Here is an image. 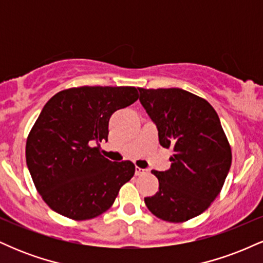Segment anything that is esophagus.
Here are the masks:
<instances>
[{"label": "esophagus", "instance_id": "34e87169", "mask_svg": "<svg viewBox=\"0 0 263 263\" xmlns=\"http://www.w3.org/2000/svg\"><path fill=\"white\" fill-rule=\"evenodd\" d=\"M136 176H144V174L148 173V171L147 170H142L140 167H136V171H135Z\"/></svg>", "mask_w": 263, "mask_h": 263}]
</instances>
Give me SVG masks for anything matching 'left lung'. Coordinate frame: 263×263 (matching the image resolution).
<instances>
[{
    "mask_svg": "<svg viewBox=\"0 0 263 263\" xmlns=\"http://www.w3.org/2000/svg\"><path fill=\"white\" fill-rule=\"evenodd\" d=\"M138 90L142 106L158 129L159 143L173 148L170 170L152 171L159 190L144 203L164 221H188L221 192L231 167L230 143L205 99L178 87Z\"/></svg>",
    "mask_w": 263,
    "mask_h": 263,
    "instance_id": "8db88e82",
    "label": "left lung"
}]
</instances>
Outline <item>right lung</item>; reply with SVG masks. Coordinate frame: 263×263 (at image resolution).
I'll use <instances>...</instances> for the list:
<instances>
[{"label": "right lung", "mask_w": 263, "mask_h": 263, "mask_svg": "<svg viewBox=\"0 0 263 263\" xmlns=\"http://www.w3.org/2000/svg\"><path fill=\"white\" fill-rule=\"evenodd\" d=\"M138 99L135 86H80L53 96L27 137L26 161L33 183L50 209L73 220L101 215L135 174L129 161L101 155L115 111Z\"/></svg>", "instance_id": "obj_1"}]
</instances>
